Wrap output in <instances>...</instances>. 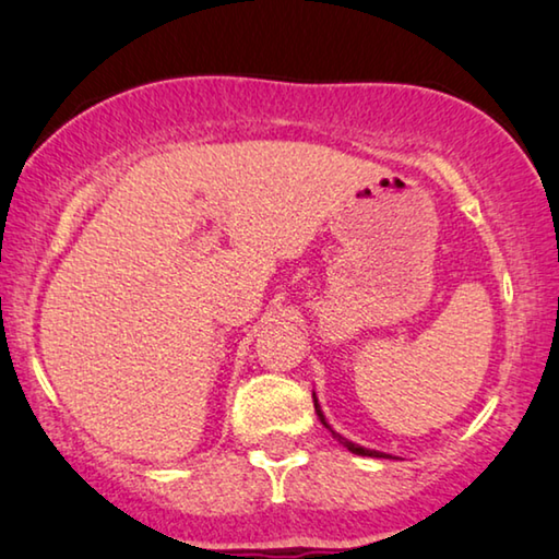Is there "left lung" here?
Returning <instances> with one entry per match:
<instances>
[{
	"label": "left lung",
	"instance_id": "1",
	"mask_svg": "<svg viewBox=\"0 0 559 559\" xmlns=\"http://www.w3.org/2000/svg\"><path fill=\"white\" fill-rule=\"evenodd\" d=\"M313 411H317V415H319V420H321V426H324L329 433L334 436V440H340V443L347 448V451H352V453H357V455H369V459H392L390 453H382V451H372V448H365V445H359V443H352V440H347L344 436H340L336 433V430L329 426L326 423V418H324V413H321V405H319V397H317V392H313Z\"/></svg>",
	"mask_w": 559,
	"mask_h": 559
}]
</instances>
